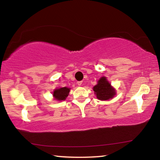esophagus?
Returning <instances> with one entry per match:
<instances>
[{"instance_id": "1", "label": "esophagus", "mask_w": 160, "mask_h": 160, "mask_svg": "<svg viewBox=\"0 0 160 160\" xmlns=\"http://www.w3.org/2000/svg\"><path fill=\"white\" fill-rule=\"evenodd\" d=\"M77 84H78V86H80L82 84V81H78V82H77Z\"/></svg>"}]
</instances>
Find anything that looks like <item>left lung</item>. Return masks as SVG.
I'll use <instances>...</instances> for the list:
<instances>
[{
    "label": "left lung",
    "instance_id": "1",
    "mask_svg": "<svg viewBox=\"0 0 160 160\" xmlns=\"http://www.w3.org/2000/svg\"><path fill=\"white\" fill-rule=\"evenodd\" d=\"M94 94L99 100H109L116 95V90L107 80L106 77H102L93 88Z\"/></svg>",
    "mask_w": 160,
    "mask_h": 160
}]
</instances>
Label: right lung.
I'll return each instance as SVG.
<instances>
[{
  "label": "right lung",
  "instance_id": "add662e5",
  "mask_svg": "<svg viewBox=\"0 0 160 160\" xmlns=\"http://www.w3.org/2000/svg\"><path fill=\"white\" fill-rule=\"evenodd\" d=\"M70 90V88H68L66 87L56 89L53 92V95L55 99H57L58 101H62V100L66 99V97L68 96Z\"/></svg>",
  "mask_w": 160,
  "mask_h": 160
}]
</instances>
